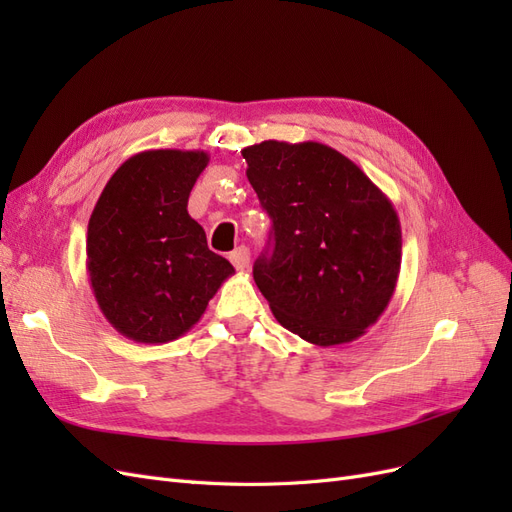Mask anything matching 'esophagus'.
Returning <instances> with one entry per match:
<instances>
[{
    "instance_id": "1",
    "label": "esophagus",
    "mask_w": 512,
    "mask_h": 512,
    "mask_svg": "<svg viewBox=\"0 0 512 512\" xmlns=\"http://www.w3.org/2000/svg\"><path fill=\"white\" fill-rule=\"evenodd\" d=\"M228 258H230L232 265H235L239 271H245L247 267H250V250H247L245 245L237 247V250L232 252Z\"/></svg>"
}]
</instances>
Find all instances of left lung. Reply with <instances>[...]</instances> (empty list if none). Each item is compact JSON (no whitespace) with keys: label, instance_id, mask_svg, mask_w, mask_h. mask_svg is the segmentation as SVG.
Masks as SVG:
<instances>
[{"label":"left lung","instance_id":"1","mask_svg":"<svg viewBox=\"0 0 512 512\" xmlns=\"http://www.w3.org/2000/svg\"><path fill=\"white\" fill-rule=\"evenodd\" d=\"M241 153L273 220L254 282L275 320L314 346L354 342L397 286L401 226L393 203L329 145L262 141Z\"/></svg>","mask_w":512,"mask_h":512}]
</instances>
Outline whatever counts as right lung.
I'll return each instance as SVG.
<instances>
[{
  "label": "right lung",
  "mask_w": 512,
  "mask_h": 512,
  "mask_svg": "<svg viewBox=\"0 0 512 512\" xmlns=\"http://www.w3.org/2000/svg\"><path fill=\"white\" fill-rule=\"evenodd\" d=\"M205 151L149 149L108 179L87 226V273L123 337L166 344L188 333L235 267L207 247L188 198Z\"/></svg>",
  "instance_id": "1"
}]
</instances>
